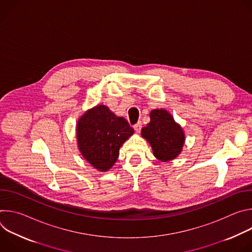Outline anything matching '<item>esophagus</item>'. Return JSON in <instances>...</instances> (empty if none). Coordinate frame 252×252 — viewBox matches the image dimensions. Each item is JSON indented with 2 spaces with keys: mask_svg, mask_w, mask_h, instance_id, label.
Instances as JSON below:
<instances>
[{
  "mask_svg": "<svg viewBox=\"0 0 252 252\" xmlns=\"http://www.w3.org/2000/svg\"><path fill=\"white\" fill-rule=\"evenodd\" d=\"M133 128H134V130L138 133V132L140 131V129H141V123L138 122L137 124H135V125L133 126Z\"/></svg>",
  "mask_w": 252,
  "mask_h": 252,
  "instance_id": "1",
  "label": "esophagus"
}]
</instances>
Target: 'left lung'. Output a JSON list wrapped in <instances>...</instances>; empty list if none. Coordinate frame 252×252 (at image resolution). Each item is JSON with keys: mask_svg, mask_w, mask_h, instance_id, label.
<instances>
[{"mask_svg": "<svg viewBox=\"0 0 252 252\" xmlns=\"http://www.w3.org/2000/svg\"><path fill=\"white\" fill-rule=\"evenodd\" d=\"M151 122L141 128V136L152 147L157 159L167 162L177 158L183 152L186 134L170 113L164 109L153 110Z\"/></svg>", "mask_w": 252, "mask_h": 252, "instance_id": "obj_1", "label": "left lung"}]
</instances>
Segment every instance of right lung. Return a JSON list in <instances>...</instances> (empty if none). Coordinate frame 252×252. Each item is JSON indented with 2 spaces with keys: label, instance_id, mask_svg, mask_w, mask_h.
Segmentation results:
<instances>
[{
  "label": "right lung",
  "instance_id": "right-lung-1",
  "mask_svg": "<svg viewBox=\"0 0 252 252\" xmlns=\"http://www.w3.org/2000/svg\"><path fill=\"white\" fill-rule=\"evenodd\" d=\"M133 132L126 119L116 116L106 105L97 104L78 120V149L94 168L104 172L116 163L120 149Z\"/></svg>",
  "mask_w": 252,
  "mask_h": 252
}]
</instances>
